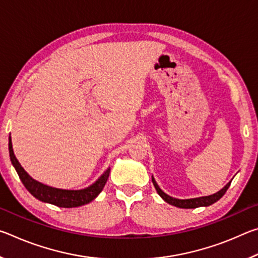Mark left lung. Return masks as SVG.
Instances as JSON below:
<instances>
[{"instance_id": "8db88e82", "label": "left lung", "mask_w": 258, "mask_h": 258, "mask_svg": "<svg viewBox=\"0 0 258 258\" xmlns=\"http://www.w3.org/2000/svg\"><path fill=\"white\" fill-rule=\"evenodd\" d=\"M152 183H154L158 195L169 205H173V206L178 207V208H197L202 206H209V205H212L214 203H216L217 200H220L224 196L226 190L229 189L231 181L223 187V189L216 192V194H214L212 196H206V197H199V198H194V199H176V198L169 197V196L166 195L164 191H161V189L156 183L154 177H152Z\"/></svg>"}]
</instances>
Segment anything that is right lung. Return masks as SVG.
<instances>
[{
  "label": "right lung",
  "mask_w": 258,
  "mask_h": 258,
  "mask_svg": "<svg viewBox=\"0 0 258 258\" xmlns=\"http://www.w3.org/2000/svg\"><path fill=\"white\" fill-rule=\"evenodd\" d=\"M9 152H10V159L12 165L15 166L17 173L20 177L21 182L25 185L30 194H32L35 198L44 203H49L54 205L58 207L63 208H73V207H80L83 205H86L92 202L94 198L98 197V195L102 191L104 184L107 183L109 177V173H110V168H108L99 180L93 183L92 185L83 190H62L56 189V187L47 186L45 184L35 181L34 178L30 177L25 169L21 167L19 161L17 160L16 156L14 154V149H12L11 138H9Z\"/></svg>",
  "instance_id": "add662e5"
}]
</instances>
